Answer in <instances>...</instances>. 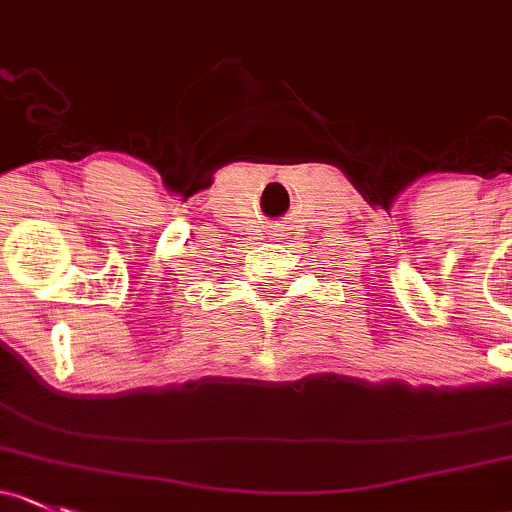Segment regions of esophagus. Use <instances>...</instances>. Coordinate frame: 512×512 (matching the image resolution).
Masks as SVG:
<instances>
[{"label": "esophagus", "instance_id": "obj_1", "mask_svg": "<svg viewBox=\"0 0 512 512\" xmlns=\"http://www.w3.org/2000/svg\"><path fill=\"white\" fill-rule=\"evenodd\" d=\"M274 235H282V233H279V230H274ZM277 240H282V238H277Z\"/></svg>", "mask_w": 512, "mask_h": 512}]
</instances>
